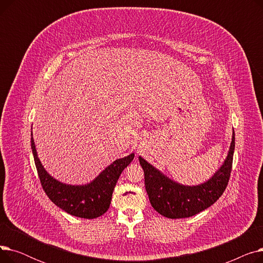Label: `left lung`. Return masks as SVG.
I'll use <instances>...</instances> for the list:
<instances>
[{
  "label": "left lung",
  "instance_id": "left-lung-1",
  "mask_svg": "<svg viewBox=\"0 0 263 263\" xmlns=\"http://www.w3.org/2000/svg\"><path fill=\"white\" fill-rule=\"evenodd\" d=\"M233 153L234 131L232 130L230 147L223 164L208 180L196 185H186L173 180L140 156L151 205L161 215L168 218L190 217L209 208L222 196L228 184Z\"/></svg>",
  "mask_w": 263,
  "mask_h": 263
}]
</instances>
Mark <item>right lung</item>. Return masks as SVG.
Here are the masks:
<instances>
[{
  "mask_svg": "<svg viewBox=\"0 0 263 263\" xmlns=\"http://www.w3.org/2000/svg\"><path fill=\"white\" fill-rule=\"evenodd\" d=\"M31 135V146L38 176L50 200L65 212L77 217L96 218L104 214L109 206L118 178L133 161L134 154L115 160L88 183L68 184L55 179L46 171L38 158L33 132Z\"/></svg>",
  "mask_w": 263,
  "mask_h": 263,
  "instance_id": "right-lung-1",
  "label": "right lung"
}]
</instances>
